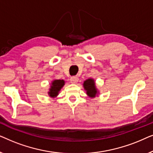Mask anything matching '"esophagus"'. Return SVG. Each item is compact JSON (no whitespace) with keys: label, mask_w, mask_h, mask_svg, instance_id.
Wrapping results in <instances>:
<instances>
[{"label":"esophagus","mask_w":153,"mask_h":153,"mask_svg":"<svg viewBox=\"0 0 153 153\" xmlns=\"http://www.w3.org/2000/svg\"><path fill=\"white\" fill-rule=\"evenodd\" d=\"M78 81H79L78 77L76 76H73L70 78V82L72 83H76L78 82Z\"/></svg>","instance_id":"1"}]
</instances>
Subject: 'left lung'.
<instances>
[{"instance_id": "left-lung-1", "label": "left lung", "mask_w": 153, "mask_h": 153, "mask_svg": "<svg viewBox=\"0 0 153 153\" xmlns=\"http://www.w3.org/2000/svg\"><path fill=\"white\" fill-rule=\"evenodd\" d=\"M83 87L86 91V93L89 97H95V95H97V91L95 88V81H94L93 79H89L85 81L84 83H83Z\"/></svg>"}]
</instances>
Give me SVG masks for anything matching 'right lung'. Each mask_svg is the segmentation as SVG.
<instances>
[{
  "label": "right lung",
  "instance_id": "obj_1",
  "mask_svg": "<svg viewBox=\"0 0 153 153\" xmlns=\"http://www.w3.org/2000/svg\"><path fill=\"white\" fill-rule=\"evenodd\" d=\"M65 84V81L63 80H54L51 83V88L49 90V95L51 97H56L58 94V92L61 89V88Z\"/></svg>",
  "mask_w": 153,
  "mask_h": 153
}]
</instances>
